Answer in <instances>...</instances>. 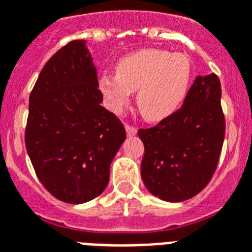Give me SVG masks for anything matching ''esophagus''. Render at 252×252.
Segmentation results:
<instances>
[{"mask_svg":"<svg viewBox=\"0 0 252 252\" xmlns=\"http://www.w3.org/2000/svg\"><path fill=\"white\" fill-rule=\"evenodd\" d=\"M125 128H126V134H127L128 136H132L136 134V128L130 126V125H125Z\"/></svg>","mask_w":252,"mask_h":252,"instance_id":"esophagus-1","label":"esophagus"}]
</instances>
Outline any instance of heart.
I'll return each mask as SVG.
<instances>
[{
    "label": "heart",
    "mask_w": 252,
    "mask_h": 252,
    "mask_svg": "<svg viewBox=\"0 0 252 252\" xmlns=\"http://www.w3.org/2000/svg\"><path fill=\"white\" fill-rule=\"evenodd\" d=\"M192 63L185 54L144 48L118 60L116 75L98 80L108 108L121 113L136 92V106L148 121H161L176 112L188 94Z\"/></svg>",
    "instance_id": "1"
}]
</instances>
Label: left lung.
Returning <instances> with one entry per match:
<instances>
[{
	"label": "left lung",
	"mask_w": 252,
	"mask_h": 252,
	"mask_svg": "<svg viewBox=\"0 0 252 252\" xmlns=\"http://www.w3.org/2000/svg\"><path fill=\"white\" fill-rule=\"evenodd\" d=\"M138 135L144 144L140 173L148 192L169 202L198 194L216 172L225 138L217 75L197 76L181 109Z\"/></svg>",
	"instance_id": "1"
}]
</instances>
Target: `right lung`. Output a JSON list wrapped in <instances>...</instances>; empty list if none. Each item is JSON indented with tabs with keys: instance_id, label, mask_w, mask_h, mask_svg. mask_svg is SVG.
Wrapping results in <instances>:
<instances>
[{
	"instance_id": "add662e5",
	"label": "right lung",
	"mask_w": 252,
	"mask_h": 252,
	"mask_svg": "<svg viewBox=\"0 0 252 252\" xmlns=\"http://www.w3.org/2000/svg\"><path fill=\"white\" fill-rule=\"evenodd\" d=\"M101 102L97 71L83 39L62 47L31 91L27 154L43 187L63 202L84 204L104 192L126 139L122 122Z\"/></svg>"
}]
</instances>
